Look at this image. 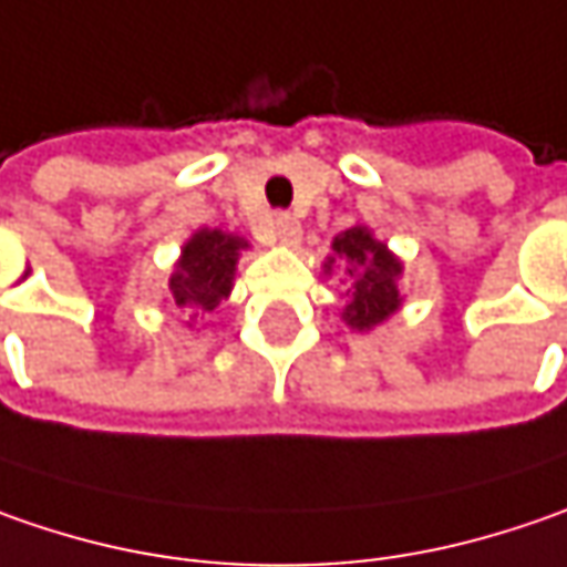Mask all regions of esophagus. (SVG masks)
I'll list each match as a JSON object with an SVG mask.
<instances>
[{
	"instance_id": "34e87169",
	"label": "esophagus",
	"mask_w": 567,
	"mask_h": 567,
	"mask_svg": "<svg viewBox=\"0 0 567 567\" xmlns=\"http://www.w3.org/2000/svg\"><path fill=\"white\" fill-rule=\"evenodd\" d=\"M276 237H279V244H285V247H295L298 240H301V225L291 218V215H276Z\"/></svg>"
}]
</instances>
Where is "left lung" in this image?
I'll return each mask as SVG.
<instances>
[{
  "label": "left lung",
  "mask_w": 567,
  "mask_h": 567,
  "mask_svg": "<svg viewBox=\"0 0 567 567\" xmlns=\"http://www.w3.org/2000/svg\"><path fill=\"white\" fill-rule=\"evenodd\" d=\"M332 262H342L346 272L352 276L349 288V305L342 308V320L352 330H374L386 317H393L403 298L396 279L403 276V262L386 250L378 237L364 225H355L332 240V257H327V272H332Z\"/></svg>",
  "instance_id": "1"
}]
</instances>
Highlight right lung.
Returning a JSON list of instances; mask_svg holds the SVG:
<instances>
[{
	"label": "right lung",
	"mask_w": 567,
	"mask_h": 567,
	"mask_svg": "<svg viewBox=\"0 0 567 567\" xmlns=\"http://www.w3.org/2000/svg\"><path fill=\"white\" fill-rule=\"evenodd\" d=\"M247 240L237 235H225L218 228H199L181 250V259L171 272V298L174 305L193 317L212 313L235 285V269L240 250Z\"/></svg>",
	"instance_id": "right-lung-1"
}]
</instances>
